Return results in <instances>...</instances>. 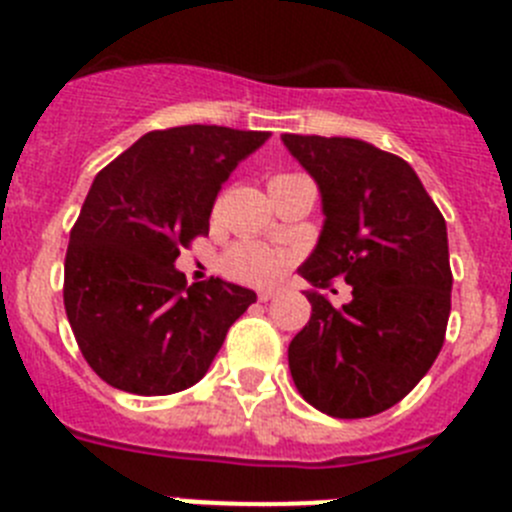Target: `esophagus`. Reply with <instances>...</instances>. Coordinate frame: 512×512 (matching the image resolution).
<instances>
[{"label":"esophagus","instance_id":"obj_1","mask_svg":"<svg viewBox=\"0 0 512 512\" xmlns=\"http://www.w3.org/2000/svg\"><path fill=\"white\" fill-rule=\"evenodd\" d=\"M277 295H279L277 289H261V292L256 297H259V302H269V300H274V297H277Z\"/></svg>","mask_w":512,"mask_h":512}]
</instances>
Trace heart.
I'll return each mask as SVG.
<instances>
[{
    "label": "heart",
    "instance_id": "obj_1",
    "mask_svg": "<svg viewBox=\"0 0 512 512\" xmlns=\"http://www.w3.org/2000/svg\"><path fill=\"white\" fill-rule=\"evenodd\" d=\"M284 261H287V256L277 248H269L256 241H241L230 246L223 256V271L235 282L264 287L282 274Z\"/></svg>",
    "mask_w": 512,
    "mask_h": 512
}]
</instances>
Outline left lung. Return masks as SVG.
<instances>
[{"instance_id": "1", "label": "left lung", "mask_w": 512, "mask_h": 512, "mask_svg": "<svg viewBox=\"0 0 512 512\" xmlns=\"http://www.w3.org/2000/svg\"><path fill=\"white\" fill-rule=\"evenodd\" d=\"M318 182L325 225L300 266L312 287L343 279L354 300L305 292L312 315L289 343L297 392L333 418L392 408L436 361L451 312L446 220L408 161L356 138L282 135Z\"/></svg>"}]
</instances>
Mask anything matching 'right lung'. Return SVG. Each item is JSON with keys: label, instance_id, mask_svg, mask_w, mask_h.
Listing matches in <instances>:
<instances>
[{"label": "right lung", "instance_id": "right-lung-1", "mask_svg": "<svg viewBox=\"0 0 512 512\" xmlns=\"http://www.w3.org/2000/svg\"><path fill=\"white\" fill-rule=\"evenodd\" d=\"M266 138L220 125L151 130L94 176L71 228L63 305L107 384L146 397L187 390L256 302L223 279L189 287L174 261L207 235L223 182Z\"/></svg>", "mask_w": 512, "mask_h": 512}]
</instances>
